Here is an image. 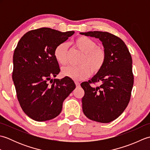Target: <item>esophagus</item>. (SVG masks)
<instances>
[{
	"label": "esophagus",
	"mask_w": 150,
	"mask_h": 150,
	"mask_svg": "<svg viewBox=\"0 0 150 150\" xmlns=\"http://www.w3.org/2000/svg\"><path fill=\"white\" fill-rule=\"evenodd\" d=\"M75 83L76 86H77V87H79V86H80V82H77V81H75Z\"/></svg>",
	"instance_id": "esophagus-1"
}]
</instances>
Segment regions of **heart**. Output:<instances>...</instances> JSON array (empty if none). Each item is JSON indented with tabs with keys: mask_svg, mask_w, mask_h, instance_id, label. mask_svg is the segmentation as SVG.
Masks as SVG:
<instances>
[{
	"mask_svg": "<svg viewBox=\"0 0 150 150\" xmlns=\"http://www.w3.org/2000/svg\"><path fill=\"white\" fill-rule=\"evenodd\" d=\"M73 44L83 53L79 67L67 66L62 69L61 73L75 81H81L88 78L91 73L99 72L106 62V55L103 48L97 47V43L90 38L81 36L76 39ZM68 46L66 42H61L54 50V57L59 64L66 65L68 62Z\"/></svg>",
	"mask_w": 150,
	"mask_h": 150,
	"instance_id": "1",
	"label": "heart"
}]
</instances>
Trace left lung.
I'll return each mask as SVG.
<instances>
[{
  "label": "left lung",
  "mask_w": 150,
  "mask_h": 150,
  "mask_svg": "<svg viewBox=\"0 0 150 150\" xmlns=\"http://www.w3.org/2000/svg\"><path fill=\"white\" fill-rule=\"evenodd\" d=\"M80 34L99 39L106 55L103 69L81 84L84 90L83 113L90 120L110 122L123 113L131 97L134 79L131 54L123 40L111 33L94 31ZM98 81L101 82L100 87L91 86Z\"/></svg>",
  "instance_id": "8db88e82"
}]
</instances>
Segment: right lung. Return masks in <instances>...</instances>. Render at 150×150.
I'll list each match as a JSON object with an SVG mask.
<instances>
[{
  "label": "right lung",
  "instance_id": "add662e5",
  "mask_svg": "<svg viewBox=\"0 0 150 150\" xmlns=\"http://www.w3.org/2000/svg\"><path fill=\"white\" fill-rule=\"evenodd\" d=\"M74 33L42 28L28 31L18 41L13 57L12 78L22 110L34 120L58 116L64 100L75 88L68 77L52 79L60 71L54 50Z\"/></svg>",
  "mask_w": 150,
  "mask_h": 150
}]
</instances>
